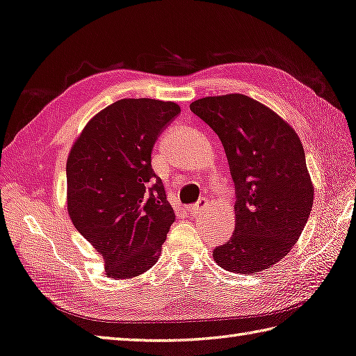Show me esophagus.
Masks as SVG:
<instances>
[{
	"label": "esophagus",
	"instance_id": "obj_1",
	"mask_svg": "<svg viewBox=\"0 0 356 356\" xmlns=\"http://www.w3.org/2000/svg\"><path fill=\"white\" fill-rule=\"evenodd\" d=\"M208 206H209L208 198H200L195 204L189 206V212H191L193 216H198V213H203L206 209H208Z\"/></svg>",
	"mask_w": 356,
	"mask_h": 356
}]
</instances>
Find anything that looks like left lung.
<instances>
[{
	"label": "left lung",
	"instance_id": "1",
	"mask_svg": "<svg viewBox=\"0 0 356 356\" xmlns=\"http://www.w3.org/2000/svg\"><path fill=\"white\" fill-rule=\"evenodd\" d=\"M218 135L235 181V232L212 252L221 268L256 275L290 253L314 203V186L296 130L243 94L189 104Z\"/></svg>",
	"mask_w": 356,
	"mask_h": 356
}]
</instances>
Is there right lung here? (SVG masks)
<instances>
[{
  "label": "right lung",
  "instance_id": "obj_1",
  "mask_svg": "<svg viewBox=\"0 0 356 356\" xmlns=\"http://www.w3.org/2000/svg\"><path fill=\"white\" fill-rule=\"evenodd\" d=\"M180 112L175 102L122 98L88 121L66 161V208L104 261L107 277L131 279L159 259L176 213L152 150Z\"/></svg>",
  "mask_w": 356,
  "mask_h": 356
}]
</instances>
